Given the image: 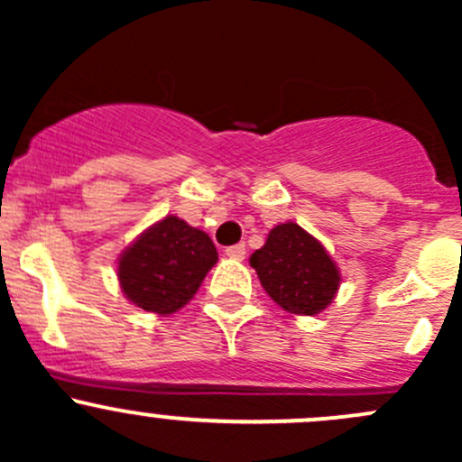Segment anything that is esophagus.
<instances>
[{"instance_id": "esophagus-1", "label": "esophagus", "mask_w": 462, "mask_h": 462, "mask_svg": "<svg viewBox=\"0 0 462 462\" xmlns=\"http://www.w3.org/2000/svg\"><path fill=\"white\" fill-rule=\"evenodd\" d=\"M226 254L230 259H236V261H241L245 257V244H236V245H230V248L226 250Z\"/></svg>"}]
</instances>
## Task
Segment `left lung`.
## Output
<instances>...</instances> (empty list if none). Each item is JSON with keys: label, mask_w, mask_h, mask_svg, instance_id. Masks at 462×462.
<instances>
[{"label": "left lung", "mask_w": 462, "mask_h": 462, "mask_svg": "<svg viewBox=\"0 0 462 462\" xmlns=\"http://www.w3.org/2000/svg\"><path fill=\"white\" fill-rule=\"evenodd\" d=\"M250 265L263 291L295 315H318L339 288V270L324 245L297 223L273 227L263 248L254 250Z\"/></svg>", "instance_id": "8db88e82"}]
</instances>
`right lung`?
I'll return each mask as SVG.
<instances>
[{"instance_id":"obj_1","label":"right lung","mask_w":462,"mask_h":462,"mask_svg":"<svg viewBox=\"0 0 462 462\" xmlns=\"http://www.w3.org/2000/svg\"><path fill=\"white\" fill-rule=\"evenodd\" d=\"M217 259V248L203 230L179 217H165L125 250L118 282L138 309L171 315L192 300Z\"/></svg>"}]
</instances>
